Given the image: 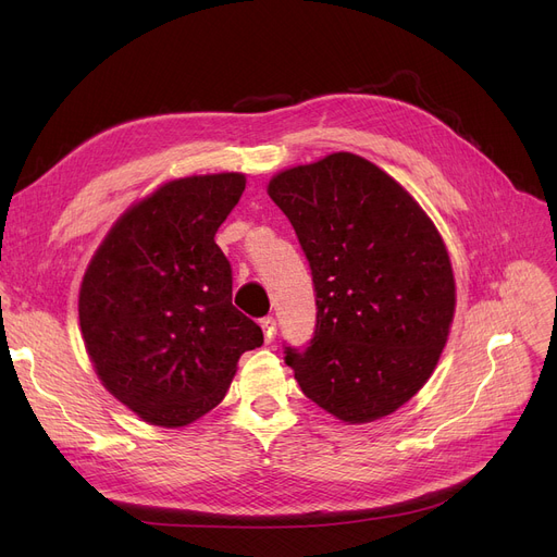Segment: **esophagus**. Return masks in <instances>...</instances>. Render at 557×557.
I'll use <instances>...</instances> for the list:
<instances>
[{
    "mask_svg": "<svg viewBox=\"0 0 557 557\" xmlns=\"http://www.w3.org/2000/svg\"><path fill=\"white\" fill-rule=\"evenodd\" d=\"M259 325H261V330H263V338H267V343H271V341L275 338V334H277V323H275V318H273V315L261 318V320H259Z\"/></svg>",
    "mask_w": 557,
    "mask_h": 557,
    "instance_id": "34e87169",
    "label": "esophagus"
}]
</instances>
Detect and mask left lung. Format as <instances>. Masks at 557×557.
Masks as SVG:
<instances>
[{
  "label": "left lung",
  "mask_w": 557,
  "mask_h": 557,
  "mask_svg": "<svg viewBox=\"0 0 557 557\" xmlns=\"http://www.w3.org/2000/svg\"><path fill=\"white\" fill-rule=\"evenodd\" d=\"M269 196L309 261L315 327L284 345L302 393L343 422L384 418L431 376L456 305L447 248L420 205L355 153L286 169Z\"/></svg>",
  "instance_id": "1"
}]
</instances>
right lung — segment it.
<instances>
[{
  "instance_id": "add662e5",
  "label": "right lung",
  "mask_w": 557,
  "mask_h": 557,
  "mask_svg": "<svg viewBox=\"0 0 557 557\" xmlns=\"http://www.w3.org/2000/svg\"><path fill=\"white\" fill-rule=\"evenodd\" d=\"M244 173L171 181L131 208L92 257L78 320L103 386L158 426H185L225 397L261 327L232 305V269L214 234Z\"/></svg>"
}]
</instances>
